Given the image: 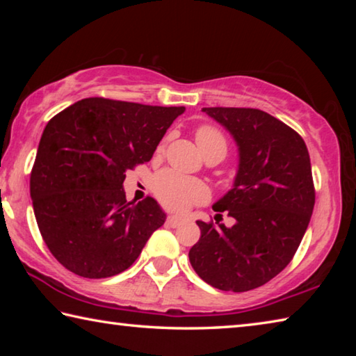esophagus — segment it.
<instances>
[{"label":"esophagus","instance_id":"34e87169","mask_svg":"<svg viewBox=\"0 0 356 356\" xmlns=\"http://www.w3.org/2000/svg\"><path fill=\"white\" fill-rule=\"evenodd\" d=\"M184 221H185L184 216H179V215H170V216H168V218H166V222H168V225L172 226V227H177V226H180V225H182Z\"/></svg>","mask_w":356,"mask_h":356}]
</instances>
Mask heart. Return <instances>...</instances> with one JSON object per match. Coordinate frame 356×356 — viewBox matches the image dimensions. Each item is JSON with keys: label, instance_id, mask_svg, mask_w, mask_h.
Here are the masks:
<instances>
[{"label": "heart", "instance_id": "b5f03b06", "mask_svg": "<svg viewBox=\"0 0 356 356\" xmlns=\"http://www.w3.org/2000/svg\"><path fill=\"white\" fill-rule=\"evenodd\" d=\"M196 141L202 154L212 149H221L225 150V154L227 150L226 138L220 130L210 127V125H204L196 130ZM154 191L161 204L172 210H185L195 204L207 201L209 197V188L202 180L186 177L172 170L156 174L154 179Z\"/></svg>", "mask_w": 356, "mask_h": 356}]
</instances>
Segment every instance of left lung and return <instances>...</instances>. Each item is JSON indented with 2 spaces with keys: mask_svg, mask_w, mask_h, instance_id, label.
Listing matches in <instances>:
<instances>
[{
  "mask_svg": "<svg viewBox=\"0 0 356 356\" xmlns=\"http://www.w3.org/2000/svg\"><path fill=\"white\" fill-rule=\"evenodd\" d=\"M232 135L238 170L213 204L236 222L196 221L201 237L191 267L212 287L246 292L286 268L308 229L316 202L308 147L297 131L256 108H202ZM215 218L221 220L216 213Z\"/></svg>",
  "mask_w": 356,
  "mask_h": 356,
  "instance_id": "left-lung-1",
  "label": "left lung"
}]
</instances>
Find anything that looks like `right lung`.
Here are the masks:
<instances>
[{
  "label": "right lung",
  "mask_w": 356,
  "mask_h": 356,
  "mask_svg": "<svg viewBox=\"0 0 356 356\" xmlns=\"http://www.w3.org/2000/svg\"><path fill=\"white\" fill-rule=\"evenodd\" d=\"M184 111L89 97L48 120L29 191L42 238L59 264L99 280L136 261L166 215L154 197L127 202L125 171L152 159Z\"/></svg>",
  "instance_id": "1"
}]
</instances>
